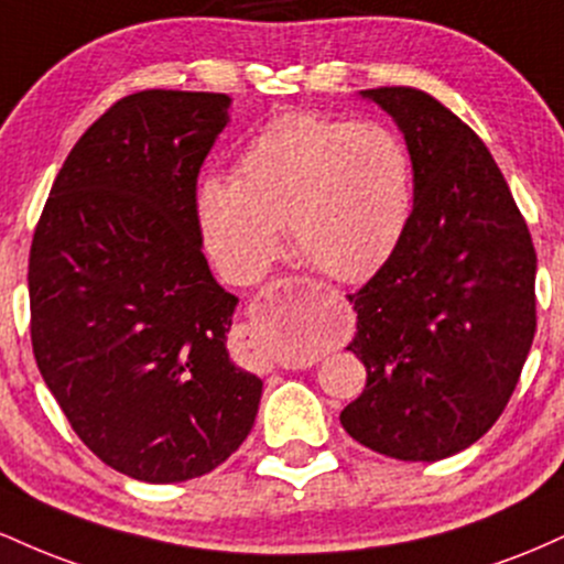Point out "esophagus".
I'll return each mask as SVG.
<instances>
[{
  "mask_svg": "<svg viewBox=\"0 0 564 564\" xmlns=\"http://www.w3.org/2000/svg\"><path fill=\"white\" fill-rule=\"evenodd\" d=\"M296 283H307V289H313V294L323 296V300H334V302H339V300H341L339 291H336L334 286H328V283L310 281V278H296Z\"/></svg>",
  "mask_w": 564,
  "mask_h": 564,
  "instance_id": "esophagus-1",
  "label": "esophagus"
}]
</instances>
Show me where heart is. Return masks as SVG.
<instances>
[{
  "label": "heart",
  "mask_w": 564,
  "mask_h": 564,
  "mask_svg": "<svg viewBox=\"0 0 564 564\" xmlns=\"http://www.w3.org/2000/svg\"><path fill=\"white\" fill-rule=\"evenodd\" d=\"M411 200V159L390 129L291 111L249 140L236 180H206L198 223L209 254L236 281L273 262L283 223L302 262L358 281L400 243Z\"/></svg>",
  "instance_id": "1"
}]
</instances>
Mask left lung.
<instances>
[{
    "label": "left lung",
    "mask_w": 564,
    "mask_h": 564,
    "mask_svg": "<svg viewBox=\"0 0 564 564\" xmlns=\"http://www.w3.org/2000/svg\"><path fill=\"white\" fill-rule=\"evenodd\" d=\"M398 121L413 212L377 275L349 294L366 390L347 435L400 462L469 448L507 408L535 334V249L494 156L443 102L366 89Z\"/></svg>",
    "instance_id": "obj_1"
}]
</instances>
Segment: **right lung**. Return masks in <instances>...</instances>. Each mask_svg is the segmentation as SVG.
Returning a JSON list of instances; mask_svg holds the SVG:
<instances>
[{
    "instance_id": "obj_1",
    "label": "right lung",
    "mask_w": 564,
    "mask_h": 564,
    "mask_svg": "<svg viewBox=\"0 0 564 564\" xmlns=\"http://www.w3.org/2000/svg\"><path fill=\"white\" fill-rule=\"evenodd\" d=\"M223 93L142 89L82 134L29 257L44 384L102 464L183 482L241 448L262 381L230 360L238 300L200 251L196 183L228 124Z\"/></svg>"
}]
</instances>
